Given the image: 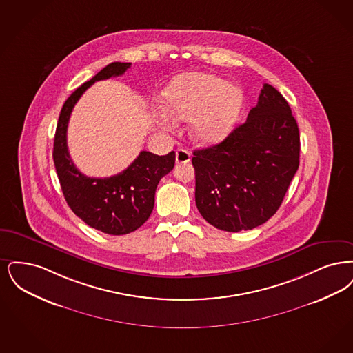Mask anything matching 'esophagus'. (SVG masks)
Masks as SVG:
<instances>
[{"label": "esophagus", "mask_w": 353, "mask_h": 353, "mask_svg": "<svg viewBox=\"0 0 353 353\" xmlns=\"http://www.w3.org/2000/svg\"><path fill=\"white\" fill-rule=\"evenodd\" d=\"M175 161L176 163H188L191 161V155L184 149H178L175 153Z\"/></svg>", "instance_id": "1"}]
</instances>
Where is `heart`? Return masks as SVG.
Returning a JSON list of instances; mask_svg holds the SVG:
<instances>
[{
    "label": "heart",
    "mask_w": 353,
    "mask_h": 353,
    "mask_svg": "<svg viewBox=\"0 0 353 353\" xmlns=\"http://www.w3.org/2000/svg\"><path fill=\"white\" fill-rule=\"evenodd\" d=\"M244 103L240 87L221 77L191 72L174 79L163 91L161 126L172 120H191V136L203 145H214L230 134Z\"/></svg>",
    "instance_id": "obj_1"
}]
</instances>
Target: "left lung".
I'll use <instances>...</instances> for the list:
<instances>
[{"mask_svg": "<svg viewBox=\"0 0 353 353\" xmlns=\"http://www.w3.org/2000/svg\"><path fill=\"white\" fill-rule=\"evenodd\" d=\"M299 130L281 93L263 84L245 123L223 142L195 150V201L217 230H249L282 204L299 166Z\"/></svg>", "mask_w": 353, "mask_h": 353, "instance_id": "1", "label": "left lung"}]
</instances>
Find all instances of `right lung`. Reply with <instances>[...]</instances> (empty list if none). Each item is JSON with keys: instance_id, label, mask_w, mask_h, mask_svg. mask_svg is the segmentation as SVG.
I'll return each mask as SVG.
<instances>
[{"instance_id": "1", "label": "right lung", "mask_w": 353, "mask_h": 353, "mask_svg": "<svg viewBox=\"0 0 353 353\" xmlns=\"http://www.w3.org/2000/svg\"><path fill=\"white\" fill-rule=\"evenodd\" d=\"M130 63L114 61L81 84L61 108L54 138V165L67 204L85 224L108 234L120 236L138 230L152 214L161 178L174 169L175 153L155 155L141 152L123 172L109 178H90L75 168L67 148V126L80 96L94 81L120 77Z\"/></svg>"}]
</instances>
